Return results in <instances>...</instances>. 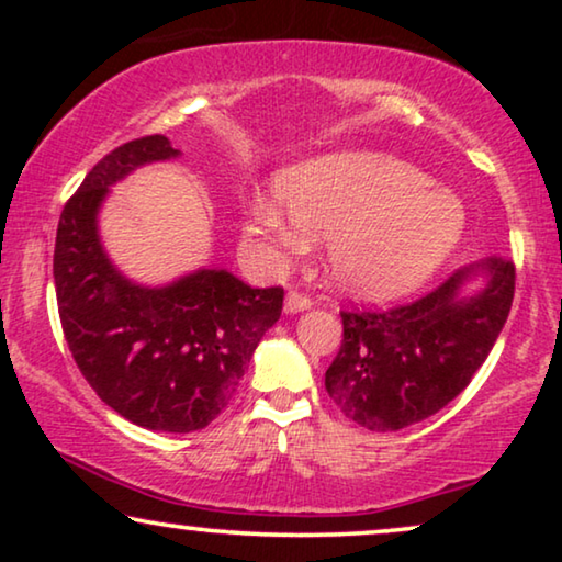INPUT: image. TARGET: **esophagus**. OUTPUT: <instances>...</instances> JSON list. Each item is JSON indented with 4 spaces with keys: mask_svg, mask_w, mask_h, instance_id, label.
Here are the masks:
<instances>
[{
    "mask_svg": "<svg viewBox=\"0 0 562 562\" xmlns=\"http://www.w3.org/2000/svg\"><path fill=\"white\" fill-rule=\"evenodd\" d=\"M310 306H312V299L302 294V291H289L286 294V312L289 314L304 312V310H310Z\"/></svg>",
    "mask_w": 562,
    "mask_h": 562,
    "instance_id": "obj_1",
    "label": "esophagus"
}]
</instances>
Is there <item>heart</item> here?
I'll list each match as a JSON object with an SVG mask.
<instances>
[{
    "label": "heart",
    "mask_w": 562,
    "mask_h": 562,
    "mask_svg": "<svg viewBox=\"0 0 562 562\" xmlns=\"http://www.w3.org/2000/svg\"><path fill=\"white\" fill-rule=\"evenodd\" d=\"M276 199L252 204L248 229L289 252L329 235L327 263L342 289L391 299L422 286L463 235V206L417 166L386 153L337 150L276 179Z\"/></svg>",
    "instance_id": "b5f03b06"
}]
</instances>
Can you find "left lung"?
Instances as JSON below:
<instances>
[{"label": "left lung", "mask_w": 562, "mask_h": 562, "mask_svg": "<svg viewBox=\"0 0 562 562\" xmlns=\"http://www.w3.org/2000/svg\"><path fill=\"white\" fill-rule=\"evenodd\" d=\"M479 274L484 286L463 295ZM514 279L512 260L486 258L417 302L340 312L342 345L325 373L329 398L371 432H396L432 417L488 358L509 317Z\"/></svg>", "instance_id": "obj_1"}]
</instances>
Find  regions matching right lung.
<instances>
[{"mask_svg":"<svg viewBox=\"0 0 562 562\" xmlns=\"http://www.w3.org/2000/svg\"><path fill=\"white\" fill-rule=\"evenodd\" d=\"M176 156L164 135L106 153L60 212L53 279L68 350L97 396L137 427L194 432L235 396L283 289H250L222 268L140 286L112 266L97 229L110 187Z\"/></svg>","mask_w":562,"mask_h":562,"instance_id":"obj_1","label":"right lung"}]
</instances>
